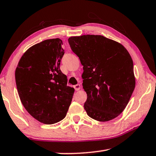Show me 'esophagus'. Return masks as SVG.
<instances>
[{"instance_id": "esophagus-1", "label": "esophagus", "mask_w": 156, "mask_h": 156, "mask_svg": "<svg viewBox=\"0 0 156 156\" xmlns=\"http://www.w3.org/2000/svg\"><path fill=\"white\" fill-rule=\"evenodd\" d=\"M73 87H74L76 91H78V90H80V84H76V85H74Z\"/></svg>"}]
</instances>
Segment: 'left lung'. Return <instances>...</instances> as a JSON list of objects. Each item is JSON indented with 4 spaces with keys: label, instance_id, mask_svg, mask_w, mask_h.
Here are the masks:
<instances>
[{
    "label": "left lung",
    "instance_id": "8db88e82",
    "mask_svg": "<svg viewBox=\"0 0 156 156\" xmlns=\"http://www.w3.org/2000/svg\"><path fill=\"white\" fill-rule=\"evenodd\" d=\"M68 42L83 65L87 113L100 122L114 119L125 109L135 89L130 54L122 44L100 35L72 36Z\"/></svg>",
    "mask_w": 156,
    "mask_h": 156
}]
</instances>
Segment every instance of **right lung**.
I'll return each instance as SVG.
<instances>
[{
    "instance_id": "1",
    "label": "right lung",
    "mask_w": 156,
    "mask_h": 156,
    "mask_svg": "<svg viewBox=\"0 0 156 156\" xmlns=\"http://www.w3.org/2000/svg\"><path fill=\"white\" fill-rule=\"evenodd\" d=\"M62 44L60 38H53L31 46L20 58L15 72L23 105L33 118L46 125L64 119L74 93L60 69L65 54Z\"/></svg>"
}]
</instances>
